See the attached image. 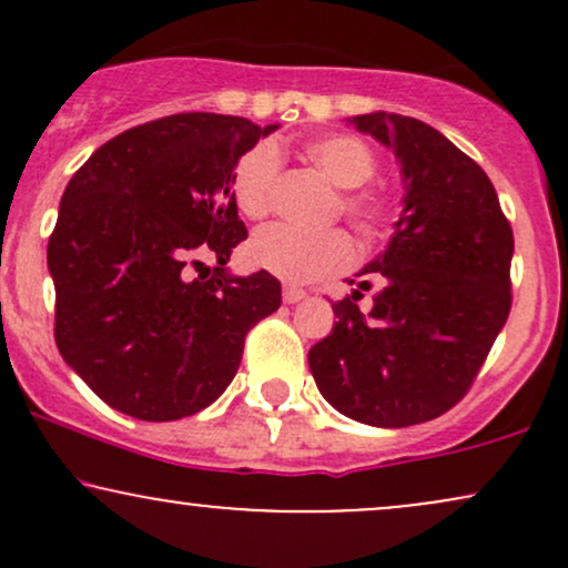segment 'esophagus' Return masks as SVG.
Segmentation results:
<instances>
[{
	"instance_id": "1",
	"label": "esophagus",
	"mask_w": 568,
	"mask_h": 568,
	"mask_svg": "<svg viewBox=\"0 0 568 568\" xmlns=\"http://www.w3.org/2000/svg\"><path fill=\"white\" fill-rule=\"evenodd\" d=\"M306 296V291L296 288V285H283V302L285 304H298Z\"/></svg>"
}]
</instances>
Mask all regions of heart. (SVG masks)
Masks as SVG:
<instances>
[{"label": "heart", "instance_id": "heart-1", "mask_svg": "<svg viewBox=\"0 0 568 568\" xmlns=\"http://www.w3.org/2000/svg\"><path fill=\"white\" fill-rule=\"evenodd\" d=\"M304 158L328 175L338 189H357L376 173V154L366 141L347 133H331L304 143ZM280 179V152L272 143H258L237 160L232 192L240 213L264 219L270 213ZM342 211L363 237H379L395 216L393 202L374 192H349ZM251 262L285 283H310L355 262V245L342 230L302 232L285 224L258 230L247 243Z\"/></svg>", "mask_w": 568, "mask_h": 568}]
</instances>
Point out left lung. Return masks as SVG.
I'll list each match as a JSON object with an SVG mask.
<instances>
[{
    "label": "left lung",
    "mask_w": 568,
    "mask_h": 568,
    "mask_svg": "<svg viewBox=\"0 0 568 568\" xmlns=\"http://www.w3.org/2000/svg\"><path fill=\"white\" fill-rule=\"evenodd\" d=\"M393 149L403 207L384 253L347 280L334 331L310 349L317 389L338 414L408 427L446 414L484 366L510 315L513 230L478 162L414 116L347 120ZM381 283L356 306L367 277Z\"/></svg>",
    "instance_id": "left-lung-1"
}]
</instances>
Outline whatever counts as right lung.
Returning <instances> with one entry per match:
<instances>
[{"instance_id":"1","label":"right lung","mask_w":568,"mask_h":568,"mask_svg":"<svg viewBox=\"0 0 568 568\" xmlns=\"http://www.w3.org/2000/svg\"><path fill=\"white\" fill-rule=\"evenodd\" d=\"M277 128L173 114L106 141L69 181L48 243L55 344L112 408L173 422L211 406L237 374L247 331L283 302L270 272L226 266L247 237L234 168Z\"/></svg>"}]
</instances>
